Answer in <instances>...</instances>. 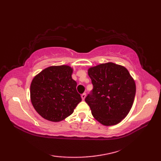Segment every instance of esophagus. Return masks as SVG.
Instances as JSON below:
<instances>
[{
    "mask_svg": "<svg viewBox=\"0 0 161 161\" xmlns=\"http://www.w3.org/2000/svg\"><path fill=\"white\" fill-rule=\"evenodd\" d=\"M86 93H83V94H81V99H82L83 100H84L85 97H86Z\"/></svg>",
    "mask_w": 161,
    "mask_h": 161,
    "instance_id": "1",
    "label": "esophagus"
}]
</instances>
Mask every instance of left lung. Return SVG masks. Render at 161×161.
<instances>
[{
	"mask_svg": "<svg viewBox=\"0 0 161 161\" xmlns=\"http://www.w3.org/2000/svg\"><path fill=\"white\" fill-rule=\"evenodd\" d=\"M93 89L85 101L92 115L102 125L118 124L128 115L134 101L136 83L128 70L112 62L88 70Z\"/></svg>",
	"mask_w": 161,
	"mask_h": 161,
	"instance_id": "left-lung-1",
	"label": "left lung"
}]
</instances>
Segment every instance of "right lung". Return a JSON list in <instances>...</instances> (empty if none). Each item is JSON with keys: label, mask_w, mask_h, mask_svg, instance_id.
Returning <instances> with one entry per match:
<instances>
[{"label": "right lung", "mask_w": 161, "mask_h": 161, "mask_svg": "<svg viewBox=\"0 0 161 161\" xmlns=\"http://www.w3.org/2000/svg\"><path fill=\"white\" fill-rule=\"evenodd\" d=\"M73 69L67 65L47 67L40 72L30 85V100L36 111L44 119L59 122L70 115L81 101Z\"/></svg>", "instance_id": "1"}]
</instances>
